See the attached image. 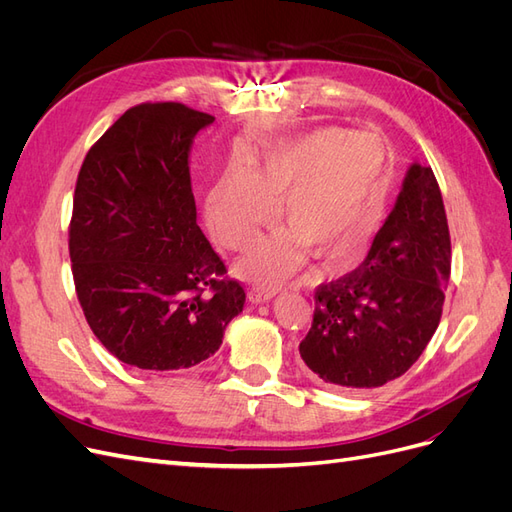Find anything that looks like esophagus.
Returning <instances> with one entry per match:
<instances>
[{
    "label": "esophagus",
    "mask_w": 512,
    "mask_h": 512,
    "mask_svg": "<svg viewBox=\"0 0 512 512\" xmlns=\"http://www.w3.org/2000/svg\"><path fill=\"white\" fill-rule=\"evenodd\" d=\"M273 297H275V292H271V290L254 288V290L247 292V299H250L252 303H269Z\"/></svg>",
    "instance_id": "1"
}]
</instances>
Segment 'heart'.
<instances>
[{
  "instance_id": "obj_1",
  "label": "heart",
  "mask_w": 512,
  "mask_h": 512,
  "mask_svg": "<svg viewBox=\"0 0 512 512\" xmlns=\"http://www.w3.org/2000/svg\"><path fill=\"white\" fill-rule=\"evenodd\" d=\"M393 151L378 134L318 128L271 147L250 175L228 168L207 196V224L224 247L245 250L275 215L286 222L258 241L239 271L271 288L301 267L359 254L384 222L393 185Z\"/></svg>"
}]
</instances>
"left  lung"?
Segmentation results:
<instances>
[{"label": "left lung", "instance_id": "obj_1", "mask_svg": "<svg viewBox=\"0 0 512 512\" xmlns=\"http://www.w3.org/2000/svg\"><path fill=\"white\" fill-rule=\"evenodd\" d=\"M451 277V237L433 170L412 162L363 265L316 292L299 352L337 389L404 376L436 333Z\"/></svg>", "mask_w": 512, "mask_h": 512}]
</instances>
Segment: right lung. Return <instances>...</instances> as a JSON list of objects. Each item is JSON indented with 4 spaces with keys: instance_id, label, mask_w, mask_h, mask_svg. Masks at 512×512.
<instances>
[{
    "instance_id": "add662e5",
    "label": "right lung",
    "mask_w": 512,
    "mask_h": 512,
    "mask_svg": "<svg viewBox=\"0 0 512 512\" xmlns=\"http://www.w3.org/2000/svg\"><path fill=\"white\" fill-rule=\"evenodd\" d=\"M213 117L179 102L123 113L74 190L70 260L91 331L121 363L175 371L220 350L245 292L196 224L190 151Z\"/></svg>"
}]
</instances>
